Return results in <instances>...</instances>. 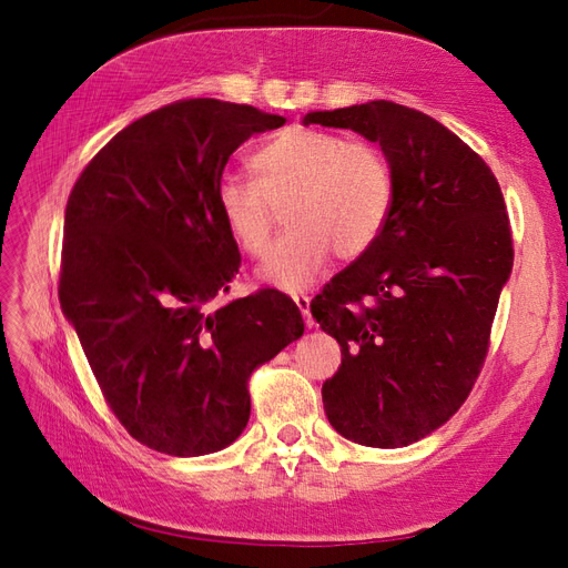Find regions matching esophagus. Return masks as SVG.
<instances>
[{
	"label": "esophagus",
	"instance_id": "esophagus-1",
	"mask_svg": "<svg viewBox=\"0 0 568 568\" xmlns=\"http://www.w3.org/2000/svg\"><path fill=\"white\" fill-rule=\"evenodd\" d=\"M294 301H296L298 311H301V315H303L305 326H307V329H313V326H315V320H313V315H311V298L303 296V294H298V296H294Z\"/></svg>",
	"mask_w": 568,
	"mask_h": 568
}]
</instances>
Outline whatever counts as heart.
I'll return each mask as SVG.
<instances>
[{"instance_id":"obj_1","label":"heart","mask_w":568,"mask_h":568,"mask_svg":"<svg viewBox=\"0 0 568 568\" xmlns=\"http://www.w3.org/2000/svg\"><path fill=\"white\" fill-rule=\"evenodd\" d=\"M255 180L225 173L215 203L234 244L251 257L267 251L277 209L288 227L274 242L263 280L288 291L311 284L336 251L363 255L382 236L393 205V168L365 140L286 128L251 159Z\"/></svg>"}]
</instances>
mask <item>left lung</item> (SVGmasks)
Returning <instances> with one entry per match:
<instances>
[{"label":"left lung","instance_id":"left-lung-1","mask_svg":"<svg viewBox=\"0 0 568 568\" xmlns=\"http://www.w3.org/2000/svg\"><path fill=\"white\" fill-rule=\"evenodd\" d=\"M303 123L355 130L393 168L382 236L324 284L311 313L343 355L322 386L332 426L367 448H403L448 422L484 369L514 263L503 189L455 132L395 101Z\"/></svg>","mask_w":568,"mask_h":568}]
</instances>
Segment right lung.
I'll return each mask as SVG.
<instances>
[{
    "instance_id": "1",
    "label": "right lung",
    "mask_w": 568,
    "mask_h": 568,
    "mask_svg": "<svg viewBox=\"0 0 568 568\" xmlns=\"http://www.w3.org/2000/svg\"><path fill=\"white\" fill-rule=\"evenodd\" d=\"M284 123L180 99L120 130L68 196L59 301L106 405L151 450L227 448L248 424L251 374L303 336L277 288L211 305L242 265L217 180L246 140Z\"/></svg>"
}]
</instances>
